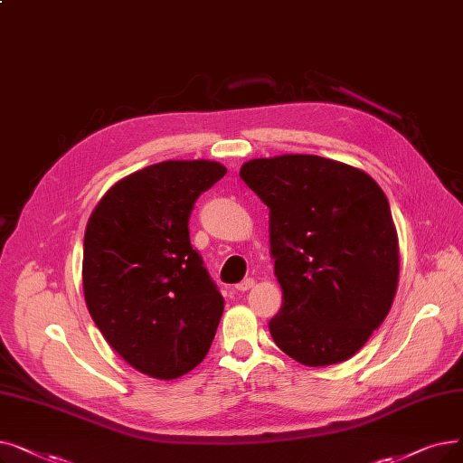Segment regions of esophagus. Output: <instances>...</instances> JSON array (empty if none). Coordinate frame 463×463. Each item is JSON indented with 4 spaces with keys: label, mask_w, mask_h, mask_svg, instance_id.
I'll return each mask as SVG.
<instances>
[{
    "label": "esophagus",
    "mask_w": 463,
    "mask_h": 463,
    "mask_svg": "<svg viewBox=\"0 0 463 463\" xmlns=\"http://www.w3.org/2000/svg\"><path fill=\"white\" fill-rule=\"evenodd\" d=\"M251 288H255V279L253 278H246L244 281H240V284L236 286L238 291H250Z\"/></svg>",
    "instance_id": "34e87169"
}]
</instances>
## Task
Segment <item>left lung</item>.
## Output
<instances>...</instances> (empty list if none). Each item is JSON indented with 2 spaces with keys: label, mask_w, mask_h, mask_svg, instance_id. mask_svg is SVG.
Instances as JSON below:
<instances>
[{
  "label": "left lung",
  "mask_w": 463,
  "mask_h": 463,
  "mask_svg": "<svg viewBox=\"0 0 463 463\" xmlns=\"http://www.w3.org/2000/svg\"><path fill=\"white\" fill-rule=\"evenodd\" d=\"M240 177L270 210L276 346L308 367L350 359L397 291L399 242L384 191L364 170L316 155L253 158Z\"/></svg>",
  "instance_id": "8db88e82"
}]
</instances>
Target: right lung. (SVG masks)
<instances>
[{
	"instance_id": "obj_1",
	"label": "right lung",
	"mask_w": 463,
	"mask_h": 463,
	"mask_svg": "<svg viewBox=\"0 0 463 463\" xmlns=\"http://www.w3.org/2000/svg\"><path fill=\"white\" fill-rule=\"evenodd\" d=\"M227 174L213 160H165L117 182L83 242L87 308L136 371L174 380L212 346L223 297L191 246L196 198Z\"/></svg>"
}]
</instances>
